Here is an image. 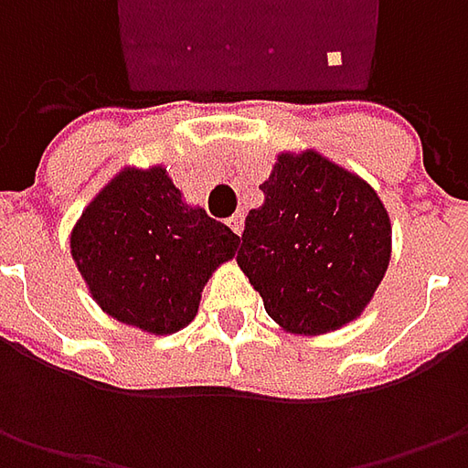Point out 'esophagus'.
I'll use <instances>...</instances> for the list:
<instances>
[{
	"label": "esophagus",
	"mask_w": 468,
	"mask_h": 468,
	"mask_svg": "<svg viewBox=\"0 0 468 468\" xmlns=\"http://www.w3.org/2000/svg\"><path fill=\"white\" fill-rule=\"evenodd\" d=\"M229 226H231V231H234V234H242V231H244V213H234V216L229 218Z\"/></svg>",
	"instance_id": "esophagus-1"
}]
</instances>
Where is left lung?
<instances>
[{
    "label": "left lung",
    "instance_id": "1",
    "mask_svg": "<svg viewBox=\"0 0 468 468\" xmlns=\"http://www.w3.org/2000/svg\"><path fill=\"white\" fill-rule=\"evenodd\" d=\"M250 210L237 262L281 328L304 335L359 317L386 276L390 218L378 192L314 151L281 154Z\"/></svg>",
    "mask_w": 468,
    "mask_h": 468
}]
</instances>
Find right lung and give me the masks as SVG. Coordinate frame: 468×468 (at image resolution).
Instances as JSON below:
<instances>
[{
  "label": "right lung",
  "instance_id": "obj_1",
  "mask_svg": "<svg viewBox=\"0 0 468 468\" xmlns=\"http://www.w3.org/2000/svg\"><path fill=\"white\" fill-rule=\"evenodd\" d=\"M72 258L101 310L164 335L192 323L210 273L239 237L182 203L166 169H124L82 210Z\"/></svg>",
  "mask_w": 468,
  "mask_h": 468
}]
</instances>
